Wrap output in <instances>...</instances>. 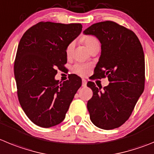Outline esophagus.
I'll return each instance as SVG.
<instances>
[{
    "instance_id": "esophagus-1",
    "label": "esophagus",
    "mask_w": 154,
    "mask_h": 154,
    "mask_svg": "<svg viewBox=\"0 0 154 154\" xmlns=\"http://www.w3.org/2000/svg\"><path fill=\"white\" fill-rule=\"evenodd\" d=\"M87 81L85 79H82V87H86Z\"/></svg>"
}]
</instances>
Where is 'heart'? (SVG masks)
<instances>
[{
	"mask_svg": "<svg viewBox=\"0 0 154 154\" xmlns=\"http://www.w3.org/2000/svg\"><path fill=\"white\" fill-rule=\"evenodd\" d=\"M82 41L89 51L94 46H100L99 40L94 36H85L82 38ZM73 49H74V43L71 42L67 45L66 48V54L67 57H70L72 56ZM90 69H91L90 65L82 64V63H77L72 67V71L81 76L87 75L89 73Z\"/></svg>",
	"mask_w": 154,
	"mask_h": 154,
	"instance_id": "obj_1",
	"label": "heart"
}]
</instances>
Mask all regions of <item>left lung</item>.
Listing matches in <instances>:
<instances>
[{"label": "left lung", "instance_id": "1", "mask_svg": "<svg viewBox=\"0 0 154 154\" xmlns=\"http://www.w3.org/2000/svg\"><path fill=\"white\" fill-rule=\"evenodd\" d=\"M101 43V54L93 78L110 82L101 90L87 83L93 95L87 103L91 122L98 128H119L131 115L144 89L145 62L143 48L133 31L111 20L94 23L84 30Z\"/></svg>", "mask_w": 154, "mask_h": 154}]
</instances>
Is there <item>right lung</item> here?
<instances>
[{
  "instance_id": "1",
  "label": "right lung",
  "mask_w": 154,
  "mask_h": 154,
  "mask_svg": "<svg viewBox=\"0 0 154 154\" xmlns=\"http://www.w3.org/2000/svg\"><path fill=\"white\" fill-rule=\"evenodd\" d=\"M81 23L41 21L27 29L20 40L14 76L21 108L33 123L42 128L60 124L82 85L80 77L55 80L57 69H66V48L81 33Z\"/></svg>"
}]
</instances>
